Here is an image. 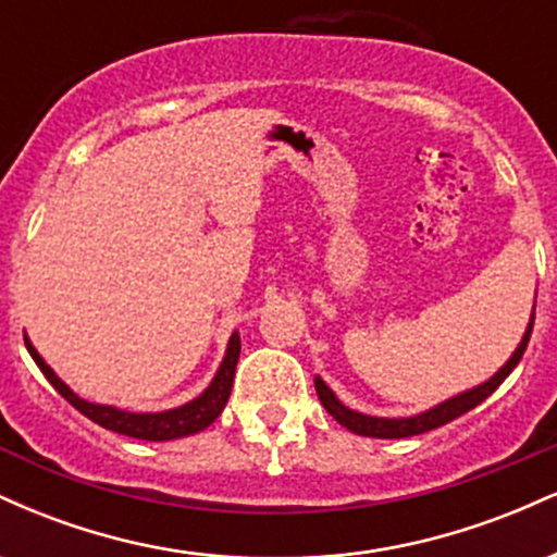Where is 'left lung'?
I'll return each instance as SVG.
<instances>
[{"instance_id":"8db88e82","label":"left lung","mask_w":557,"mask_h":557,"mask_svg":"<svg viewBox=\"0 0 557 557\" xmlns=\"http://www.w3.org/2000/svg\"><path fill=\"white\" fill-rule=\"evenodd\" d=\"M532 327H534V311H532V319H529L527 332H523V341L519 343V348H516V354L505 361V367L500 369V372L492 374L487 382H482V385H476L474 389H466V393L456 395V398H450L445 403H440V406L430 408V411L417 413V417L380 419V417H367V413H359V411H350V408H345L343 403L335 398V393H332V389L324 385L319 376L314 380L317 395H319V400H322V406L327 408L330 417H335L337 424H343L345 430H350L354 434H361V437L400 440V437H413V434H424V432L437 430V426L447 424V421L463 417L466 411H471V408H476L479 403L487 400L490 395L503 385L505 376L513 372L516 363L521 361L523 350H527V345H529V337H532Z\"/></svg>"}]
</instances>
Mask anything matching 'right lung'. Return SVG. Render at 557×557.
Returning a JSON list of instances; mask_svg holds the SVG:
<instances>
[{
	"label": "right lung",
	"instance_id": "obj_1",
	"mask_svg": "<svg viewBox=\"0 0 557 557\" xmlns=\"http://www.w3.org/2000/svg\"><path fill=\"white\" fill-rule=\"evenodd\" d=\"M25 348H28V354L34 356V361L38 363V369H41L44 376L52 382L57 393H60L70 406L78 408L83 417L96 421V424L104 426V430L125 434V437L164 443V440L188 437V434L207 430V426L220 417L222 408L227 406L230 389H233L235 367H238V356H240V337L238 332H233V337H230L227 354L225 359H222L220 369H216L212 385L203 389L196 400L185 403L181 408H172V411H159V413H131V411H120V408L114 406H99V403L83 400L52 372V369L47 367V361L38 356V350L30 345L28 337H25Z\"/></svg>",
	"mask_w": 557,
	"mask_h": 557
}]
</instances>
